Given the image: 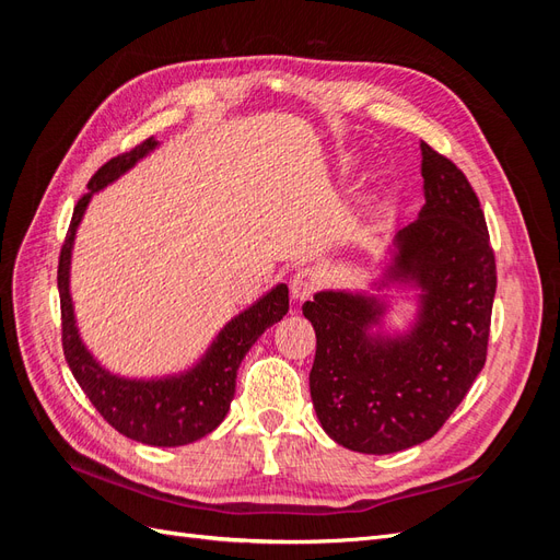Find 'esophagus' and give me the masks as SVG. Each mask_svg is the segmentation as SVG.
<instances>
[{"label": "esophagus", "instance_id": "1", "mask_svg": "<svg viewBox=\"0 0 560 560\" xmlns=\"http://www.w3.org/2000/svg\"><path fill=\"white\" fill-rule=\"evenodd\" d=\"M317 287H319V276L313 268H301L299 273H294L290 280V292L294 301L311 299L317 292Z\"/></svg>", "mask_w": 560, "mask_h": 560}]
</instances>
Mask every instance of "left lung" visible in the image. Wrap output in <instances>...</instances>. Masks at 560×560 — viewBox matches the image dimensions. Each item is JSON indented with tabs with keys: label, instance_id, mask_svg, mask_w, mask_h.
I'll return each instance as SVG.
<instances>
[{
	"label": "left lung",
	"instance_id": "obj_1",
	"mask_svg": "<svg viewBox=\"0 0 560 560\" xmlns=\"http://www.w3.org/2000/svg\"><path fill=\"white\" fill-rule=\"evenodd\" d=\"M425 206L395 238L383 280L418 290V315L397 336L374 331L387 303L317 292L303 315L317 336L311 397L319 425L350 451L385 455L428 442L486 364L498 287L479 198L453 161L420 142Z\"/></svg>",
	"mask_w": 560,
	"mask_h": 560
}]
</instances>
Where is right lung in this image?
I'll return each mask as SVG.
<instances>
[{
  "mask_svg": "<svg viewBox=\"0 0 560 560\" xmlns=\"http://www.w3.org/2000/svg\"><path fill=\"white\" fill-rule=\"evenodd\" d=\"M159 142L144 140L135 149L107 161L89 182V194L77 202L70 231L60 249L58 292L62 315V350L77 383L109 425L135 442L147 446H184L210 434L229 413L235 395L238 366L254 341L280 322L290 311V290L276 284L247 311L235 315L191 369L165 378H124L116 376L93 358L83 346L70 294V264L77 229L93 194L128 173L130 167L154 151Z\"/></svg>",
  "mask_w": 560,
  "mask_h": 560,
  "instance_id": "obj_1",
  "label": "right lung"
}]
</instances>
